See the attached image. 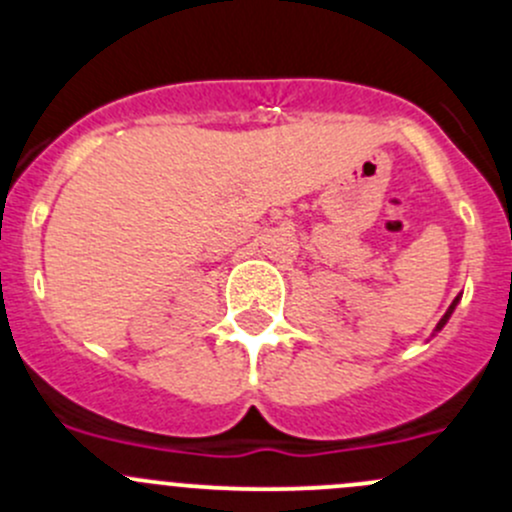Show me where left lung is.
<instances>
[{"label":"left lung","mask_w":512,"mask_h":512,"mask_svg":"<svg viewBox=\"0 0 512 512\" xmlns=\"http://www.w3.org/2000/svg\"><path fill=\"white\" fill-rule=\"evenodd\" d=\"M458 299H461V294H458V297H456V299H453V302H451V307H448V312H446V314H443V317H441V322H438V324H436V332H441V329H443V327H446V322H448V319H451L453 309H456Z\"/></svg>","instance_id":"1"}]
</instances>
